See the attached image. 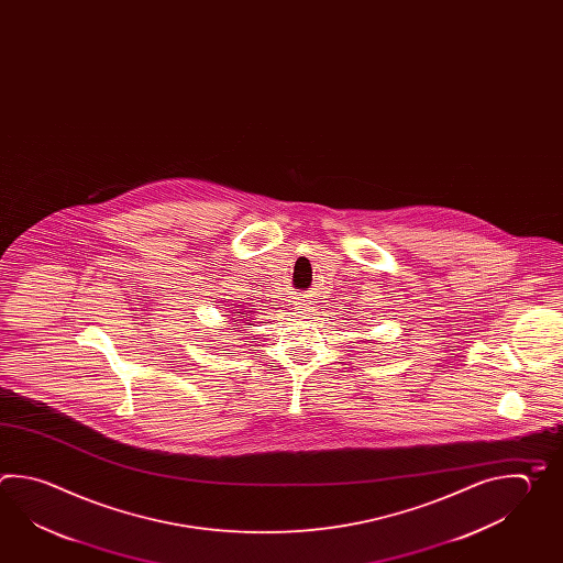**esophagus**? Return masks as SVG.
Here are the masks:
<instances>
[{
  "mask_svg": "<svg viewBox=\"0 0 563 563\" xmlns=\"http://www.w3.org/2000/svg\"><path fill=\"white\" fill-rule=\"evenodd\" d=\"M300 317H305V319H309V317H312V307H309V305H300L299 309Z\"/></svg>",
  "mask_w": 563,
  "mask_h": 563,
  "instance_id": "obj_1",
  "label": "esophagus"
}]
</instances>
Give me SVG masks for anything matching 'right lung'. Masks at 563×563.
<instances>
[{"label":"right lung","instance_id":"1","mask_svg":"<svg viewBox=\"0 0 563 563\" xmlns=\"http://www.w3.org/2000/svg\"><path fill=\"white\" fill-rule=\"evenodd\" d=\"M242 314H244V312H242Z\"/></svg>","mask_w":563,"mask_h":563}]
</instances>
